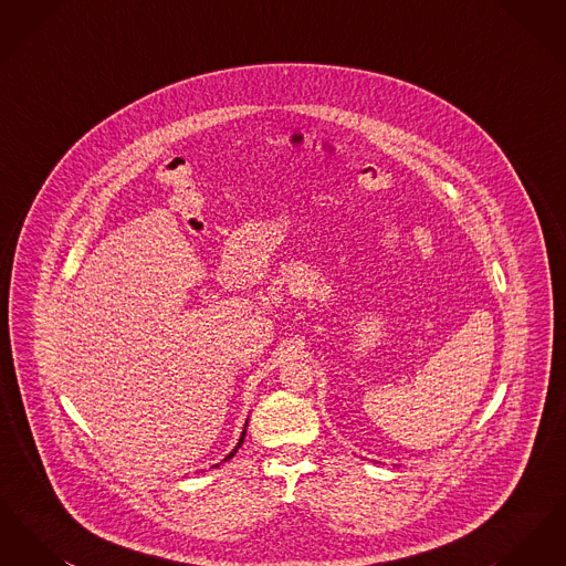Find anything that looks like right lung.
<instances>
[{
    "label": "right lung",
    "mask_w": 566,
    "mask_h": 566,
    "mask_svg": "<svg viewBox=\"0 0 566 566\" xmlns=\"http://www.w3.org/2000/svg\"><path fill=\"white\" fill-rule=\"evenodd\" d=\"M243 437H245V429H243L242 437H240V443H238V446H235V450H233V452H231V454H229V457L224 458V460H229V458L235 457V452H238V450H240V448H242Z\"/></svg>",
    "instance_id": "add662e5"
}]
</instances>
